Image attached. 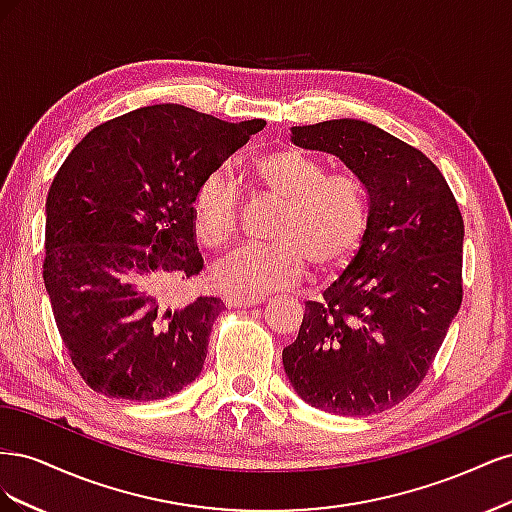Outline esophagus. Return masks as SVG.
Listing matches in <instances>:
<instances>
[{"label": "esophagus", "instance_id": "obj_1", "mask_svg": "<svg viewBox=\"0 0 512 512\" xmlns=\"http://www.w3.org/2000/svg\"><path fill=\"white\" fill-rule=\"evenodd\" d=\"M224 301L228 307H254V305L265 303L262 297H243V294H226Z\"/></svg>", "mask_w": 512, "mask_h": 512}]
</instances>
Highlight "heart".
Here are the masks:
<instances>
[{
  "mask_svg": "<svg viewBox=\"0 0 512 512\" xmlns=\"http://www.w3.org/2000/svg\"><path fill=\"white\" fill-rule=\"evenodd\" d=\"M247 175L262 194L280 200L282 209L271 226V243L239 247L215 265L211 280L220 290L262 297L292 286L307 262L329 271L359 250L369 224V198L354 175H329L327 164L297 147L258 153ZM239 211V185L224 170H213L192 198L198 241L222 250L235 237Z\"/></svg>",
  "mask_w": 512,
  "mask_h": 512,
  "instance_id": "obj_1",
  "label": "heart"
}]
</instances>
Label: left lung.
Returning a JSON list of instances; mask_svg holds the SVG:
<instances>
[{"label": "left lung", "mask_w": 512, "mask_h": 512, "mask_svg": "<svg viewBox=\"0 0 512 512\" xmlns=\"http://www.w3.org/2000/svg\"><path fill=\"white\" fill-rule=\"evenodd\" d=\"M292 143L342 160L369 198V224L346 271L307 301L284 348L294 391L314 408L369 416L423 382L459 312L463 220L423 151L367 121L294 126Z\"/></svg>", "instance_id": "8db88e82"}]
</instances>
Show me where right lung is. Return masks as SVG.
Returning a JSON list of instances; mask_svg holds the SVG:
<instances>
[{
  "label": "right lung",
  "mask_w": 512,
  "mask_h": 512,
  "mask_svg": "<svg viewBox=\"0 0 512 512\" xmlns=\"http://www.w3.org/2000/svg\"><path fill=\"white\" fill-rule=\"evenodd\" d=\"M265 126L143 106L91 130L57 170L42 277L72 365L96 393L164 399L203 371L224 303L170 301L203 271L192 198Z\"/></svg>",
  "instance_id": "right-lung-1"
}]
</instances>
